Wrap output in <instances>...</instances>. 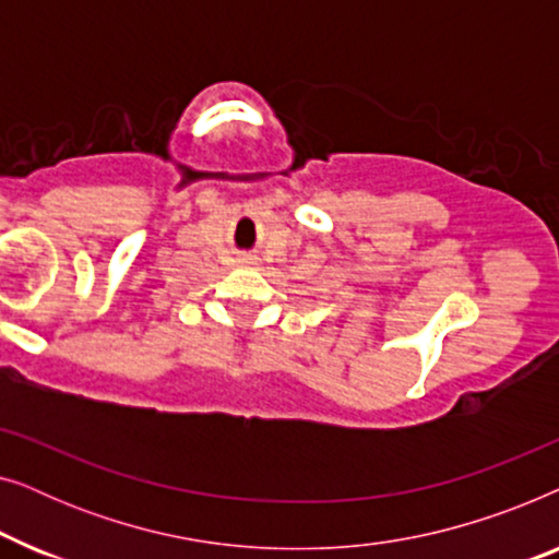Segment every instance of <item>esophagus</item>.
Segmentation results:
<instances>
[{
	"label": "esophagus",
	"instance_id": "34e87169",
	"mask_svg": "<svg viewBox=\"0 0 559 559\" xmlns=\"http://www.w3.org/2000/svg\"><path fill=\"white\" fill-rule=\"evenodd\" d=\"M239 262H243V264H251V257H239Z\"/></svg>",
	"mask_w": 559,
	"mask_h": 559
}]
</instances>
